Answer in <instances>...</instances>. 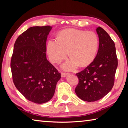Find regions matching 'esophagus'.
Listing matches in <instances>:
<instances>
[{
  "instance_id": "34e87169",
  "label": "esophagus",
  "mask_w": 128,
  "mask_h": 128,
  "mask_svg": "<svg viewBox=\"0 0 128 128\" xmlns=\"http://www.w3.org/2000/svg\"><path fill=\"white\" fill-rule=\"evenodd\" d=\"M68 74V73H63V72H62L61 73V76L62 77H66V76H67V75Z\"/></svg>"
}]
</instances>
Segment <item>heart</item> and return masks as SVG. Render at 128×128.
Masks as SVG:
<instances>
[{
	"instance_id": "b5f03b06",
	"label": "heart",
	"mask_w": 128,
	"mask_h": 128,
	"mask_svg": "<svg viewBox=\"0 0 128 128\" xmlns=\"http://www.w3.org/2000/svg\"><path fill=\"white\" fill-rule=\"evenodd\" d=\"M99 39L94 32L74 29L64 30L58 34L57 40H49L47 52L51 61L59 64L68 56L70 58L62 68L72 70L79 66H88L94 60L98 52Z\"/></svg>"
}]
</instances>
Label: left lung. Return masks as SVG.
I'll return each instance as SVG.
<instances>
[{
    "label": "left lung",
    "mask_w": 128,
    "mask_h": 128,
    "mask_svg": "<svg viewBox=\"0 0 128 128\" xmlns=\"http://www.w3.org/2000/svg\"><path fill=\"white\" fill-rule=\"evenodd\" d=\"M99 48L93 62L76 74L79 82L76 94L84 101L95 102L103 98L113 88L118 67L115 44L103 28L98 27Z\"/></svg>",
    "instance_id": "obj_1"
}]
</instances>
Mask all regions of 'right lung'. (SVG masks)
I'll return each mask as SVG.
<instances>
[{
	"label": "right lung",
	"instance_id": "1",
	"mask_svg": "<svg viewBox=\"0 0 128 128\" xmlns=\"http://www.w3.org/2000/svg\"><path fill=\"white\" fill-rule=\"evenodd\" d=\"M51 26L28 29L15 42L10 62L13 81L28 100L42 104L50 100L61 74L47 59L46 40Z\"/></svg>",
	"mask_w": 128,
	"mask_h": 128
}]
</instances>
